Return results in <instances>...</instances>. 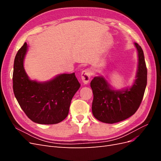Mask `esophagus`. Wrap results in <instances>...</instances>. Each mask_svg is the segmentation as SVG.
I'll return each instance as SVG.
<instances>
[{
  "instance_id": "esophagus-1",
  "label": "esophagus",
  "mask_w": 161,
  "mask_h": 161,
  "mask_svg": "<svg viewBox=\"0 0 161 161\" xmlns=\"http://www.w3.org/2000/svg\"><path fill=\"white\" fill-rule=\"evenodd\" d=\"M91 76V72L90 69H85L84 70H82L81 73V79L82 80V82L85 84L88 83L90 80Z\"/></svg>"
}]
</instances>
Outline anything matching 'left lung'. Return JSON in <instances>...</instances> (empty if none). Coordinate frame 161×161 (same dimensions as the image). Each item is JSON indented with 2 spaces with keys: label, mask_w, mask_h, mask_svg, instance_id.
Returning <instances> with one entry per match:
<instances>
[{
  "label": "left lung",
  "mask_w": 161,
  "mask_h": 161,
  "mask_svg": "<svg viewBox=\"0 0 161 161\" xmlns=\"http://www.w3.org/2000/svg\"><path fill=\"white\" fill-rule=\"evenodd\" d=\"M138 53L136 80L130 89L114 91L103 77H95L91 82L93 93L92 112L95 118L107 124H114L128 119L138 110L147 84V69L143 50L135 43Z\"/></svg>",
  "instance_id": "8db88e82"
}]
</instances>
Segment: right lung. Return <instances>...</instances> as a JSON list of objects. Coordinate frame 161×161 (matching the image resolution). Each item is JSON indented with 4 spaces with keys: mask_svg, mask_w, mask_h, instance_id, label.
Listing matches in <instances>:
<instances>
[{
    "mask_svg": "<svg viewBox=\"0 0 161 161\" xmlns=\"http://www.w3.org/2000/svg\"><path fill=\"white\" fill-rule=\"evenodd\" d=\"M27 48L25 42L14 58L13 75L14 96L21 108L33 122L60 123L68 116L71 100L80 85L75 73L62 74L43 83L30 80L23 68Z\"/></svg>",
    "mask_w": 161,
    "mask_h": 161,
    "instance_id": "right-lung-1",
    "label": "right lung"
}]
</instances>
